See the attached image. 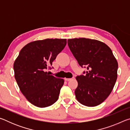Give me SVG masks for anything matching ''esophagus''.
<instances>
[{
    "label": "esophagus",
    "instance_id": "1",
    "mask_svg": "<svg viewBox=\"0 0 130 130\" xmlns=\"http://www.w3.org/2000/svg\"><path fill=\"white\" fill-rule=\"evenodd\" d=\"M73 79H74V77H72V78H65V80L67 81H69L71 80H73Z\"/></svg>",
    "mask_w": 130,
    "mask_h": 130
}]
</instances>
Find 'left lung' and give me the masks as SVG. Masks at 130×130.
Instances as JSON below:
<instances>
[{
    "instance_id": "8db88e82",
    "label": "left lung",
    "mask_w": 130,
    "mask_h": 130,
    "mask_svg": "<svg viewBox=\"0 0 130 130\" xmlns=\"http://www.w3.org/2000/svg\"><path fill=\"white\" fill-rule=\"evenodd\" d=\"M68 44L78 64L87 69L85 76L76 78L77 100L88 107L100 104L111 93L117 79L118 63L112 52L106 44L96 39H69Z\"/></svg>"
}]
</instances>
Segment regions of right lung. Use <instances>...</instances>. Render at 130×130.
Segmentation results:
<instances>
[{"instance_id":"add662e5","label":"right lung","mask_w":130,"mask_h":130,"mask_svg":"<svg viewBox=\"0 0 130 130\" xmlns=\"http://www.w3.org/2000/svg\"><path fill=\"white\" fill-rule=\"evenodd\" d=\"M67 45V39H45L25 45L14 63V76L28 102L45 108L58 100L64 80L46 72Z\"/></svg>"}]
</instances>
